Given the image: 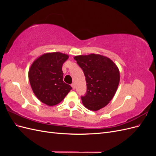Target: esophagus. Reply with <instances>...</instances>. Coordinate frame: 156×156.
Here are the masks:
<instances>
[{
    "instance_id": "1",
    "label": "esophagus",
    "mask_w": 156,
    "mask_h": 156,
    "mask_svg": "<svg viewBox=\"0 0 156 156\" xmlns=\"http://www.w3.org/2000/svg\"><path fill=\"white\" fill-rule=\"evenodd\" d=\"M72 88H73V90H75V83H73L72 84Z\"/></svg>"
}]
</instances>
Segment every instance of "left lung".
I'll use <instances>...</instances> for the list:
<instances>
[{
    "label": "left lung",
    "instance_id": "obj_1",
    "mask_svg": "<svg viewBox=\"0 0 156 156\" xmlns=\"http://www.w3.org/2000/svg\"><path fill=\"white\" fill-rule=\"evenodd\" d=\"M74 59L86 79L87 92L81 96L83 105L89 110H100L109 103L117 90L119 68L110 58L98 54L75 56Z\"/></svg>",
    "mask_w": 156,
    "mask_h": 156
}]
</instances>
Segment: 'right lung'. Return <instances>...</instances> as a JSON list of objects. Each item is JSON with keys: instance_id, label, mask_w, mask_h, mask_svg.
Listing matches in <instances>:
<instances>
[{"instance_id": "1", "label": "right lung", "mask_w": 156, "mask_h": 156, "mask_svg": "<svg viewBox=\"0 0 156 156\" xmlns=\"http://www.w3.org/2000/svg\"><path fill=\"white\" fill-rule=\"evenodd\" d=\"M68 58L60 52L45 53L31 65L29 72L31 88L37 99L47 105L58 104L72 89L63 81L62 67Z\"/></svg>"}]
</instances>
